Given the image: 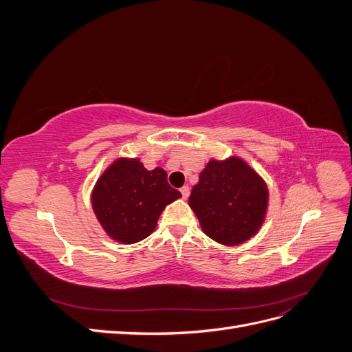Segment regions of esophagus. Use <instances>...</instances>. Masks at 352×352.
I'll use <instances>...</instances> for the list:
<instances>
[{"mask_svg": "<svg viewBox=\"0 0 352 352\" xmlns=\"http://www.w3.org/2000/svg\"><path fill=\"white\" fill-rule=\"evenodd\" d=\"M180 194H182V198H184V199H186V198L189 197V194H190V188H189L188 185L182 186V188H180Z\"/></svg>", "mask_w": 352, "mask_h": 352, "instance_id": "34e87169", "label": "esophagus"}]
</instances>
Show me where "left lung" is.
<instances>
[{
	"label": "left lung",
	"mask_w": 352,
	"mask_h": 352,
	"mask_svg": "<svg viewBox=\"0 0 352 352\" xmlns=\"http://www.w3.org/2000/svg\"><path fill=\"white\" fill-rule=\"evenodd\" d=\"M269 190L264 180L238 157L211 160L192 188L189 206L207 236L223 245H239L261 228Z\"/></svg>",
	"instance_id": "obj_1"
}]
</instances>
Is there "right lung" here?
<instances>
[{
    "label": "right lung",
    "instance_id": "add662e5",
    "mask_svg": "<svg viewBox=\"0 0 352 352\" xmlns=\"http://www.w3.org/2000/svg\"><path fill=\"white\" fill-rule=\"evenodd\" d=\"M162 167L146 170L138 158H119L92 190V208L107 235L135 243L150 236L170 202L180 198Z\"/></svg>",
    "mask_w": 352,
    "mask_h": 352
}]
</instances>
